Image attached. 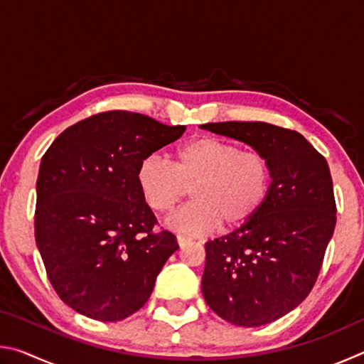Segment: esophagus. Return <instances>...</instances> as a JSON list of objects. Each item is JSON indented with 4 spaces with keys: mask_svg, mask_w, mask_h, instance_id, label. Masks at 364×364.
<instances>
[{
    "mask_svg": "<svg viewBox=\"0 0 364 364\" xmlns=\"http://www.w3.org/2000/svg\"><path fill=\"white\" fill-rule=\"evenodd\" d=\"M176 241H178V244H180V245H184V244L191 241V237L184 236V234H178V236H176Z\"/></svg>",
    "mask_w": 364,
    "mask_h": 364,
    "instance_id": "esophagus-1",
    "label": "esophagus"
}]
</instances>
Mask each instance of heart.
Returning a JSON list of instances; mask_svg holds the SVG:
<instances>
[{"label": "heart", "mask_w": 364, "mask_h": 364, "mask_svg": "<svg viewBox=\"0 0 364 364\" xmlns=\"http://www.w3.org/2000/svg\"><path fill=\"white\" fill-rule=\"evenodd\" d=\"M273 168L255 149L215 136H196L176 146L170 164L157 156L136 171L141 196L154 212L170 215L193 193L194 202L171 220L176 230L199 234L223 223H247L268 199Z\"/></svg>", "instance_id": "b5f03b06"}]
</instances>
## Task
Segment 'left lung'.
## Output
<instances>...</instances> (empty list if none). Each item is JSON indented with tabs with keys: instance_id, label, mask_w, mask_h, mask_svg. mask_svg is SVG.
<instances>
[{
	"instance_id": "8db88e82",
	"label": "left lung",
	"mask_w": 364,
	"mask_h": 364,
	"mask_svg": "<svg viewBox=\"0 0 364 364\" xmlns=\"http://www.w3.org/2000/svg\"><path fill=\"white\" fill-rule=\"evenodd\" d=\"M202 128L250 144L273 168L262 210L205 244L202 294L228 323H273L306 299L321 271L337 220L328 162L300 133L271 123L220 122Z\"/></svg>"
}]
</instances>
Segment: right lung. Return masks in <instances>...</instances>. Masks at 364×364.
Listing matches in <instances>:
<instances>
[{
	"label": "right lung",
	"mask_w": 364,
	"mask_h": 364,
	"mask_svg": "<svg viewBox=\"0 0 364 364\" xmlns=\"http://www.w3.org/2000/svg\"><path fill=\"white\" fill-rule=\"evenodd\" d=\"M184 125L107 110L64 130L41 159L35 241L48 279L73 310L122 321L149 300L178 249L136 183L143 160L173 143Z\"/></svg>",
	"instance_id": "obj_1"
}]
</instances>
